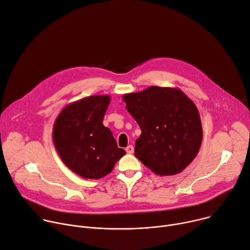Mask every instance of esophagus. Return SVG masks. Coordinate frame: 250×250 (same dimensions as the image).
Returning a JSON list of instances; mask_svg holds the SVG:
<instances>
[{
  "label": "esophagus",
  "mask_w": 250,
  "mask_h": 250,
  "mask_svg": "<svg viewBox=\"0 0 250 250\" xmlns=\"http://www.w3.org/2000/svg\"><path fill=\"white\" fill-rule=\"evenodd\" d=\"M126 152L128 154H133L134 153V147L132 145H129L127 148H126Z\"/></svg>",
  "instance_id": "1"
}]
</instances>
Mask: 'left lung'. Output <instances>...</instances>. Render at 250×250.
<instances>
[{
    "label": "left lung",
    "instance_id": "1",
    "mask_svg": "<svg viewBox=\"0 0 250 250\" xmlns=\"http://www.w3.org/2000/svg\"><path fill=\"white\" fill-rule=\"evenodd\" d=\"M142 133L135 156L154 174L173 176L195 159L203 141L199 110L180 88L150 86L123 95Z\"/></svg>",
    "mask_w": 250,
    "mask_h": 250
}]
</instances>
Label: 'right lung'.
Wrapping results in <instances>:
<instances>
[{
    "mask_svg": "<svg viewBox=\"0 0 250 250\" xmlns=\"http://www.w3.org/2000/svg\"><path fill=\"white\" fill-rule=\"evenodd\" d=\"M110 100L107 95L84 97L66 105L54 121L55 149L66 167L84 179L105 177L126 154L102 123Z\"/></svg>",
    "mask_w": 250,
    "mask_h": 250,
    "instance_id": "add662e5",
    "label": "right lung"
}]
</instances>
